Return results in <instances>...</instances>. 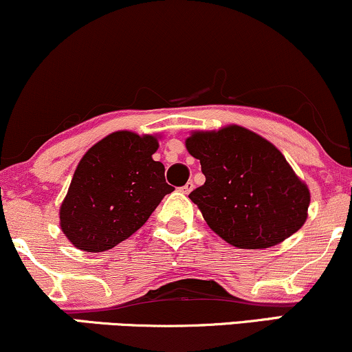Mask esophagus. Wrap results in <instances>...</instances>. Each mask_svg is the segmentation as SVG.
<instances>
[{"label": "esophagus", "instance_id": "34e87169", "mask_svg": "<svg viewBox=\"0 0 352 352\" xmlns=\"http://www.w3.org/2000/svg\"><path fill=\"white\" fill-rule=\"evenodd\" d=\"M192 189H194V183H192V181H189V183L186 184V186H183V188H181L179 190H181V192H183V194H189Z\"/></svg>", "mask_w": 352, "mask_h": 352}]
</instances>
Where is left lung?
<instances>
[{
	"mask_svg": "<svg viewBox=\"0 0 352 352\" xmlns=\"http://www.w3.org/2000/svg\"><path fill=\"white\" fill-rule=\"evenodd\" d=\"M186 148L201 162L206 183L189 199L220 238L243 250L279 245L309 217L310 190L285 156L241 125L194 130Z\"/></svg>",
	"mask_w": 352,
	"mask_h": 352,
	"instance_id": "8db88e82",
	"label": "left lung"
}]
</instances>
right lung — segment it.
I'll use <instances>...</instances> for the list:
<instances>
[{"label": "right lung", "instance_id": "right-lung-1", "mask_svg": "<svg viewBox=\"0 0 352 352\" xmlns=\"http://www.w3.org/2000/svg\"><path fill=\"white\" fill-rule=\"evenodd\" d=\"M158 135L117 130L83 155L60 206V228L88 253L114 248L137 232L166 194Z\"/></svg>", "mask_w": 352, "mask_h": 352}]
</instances>
